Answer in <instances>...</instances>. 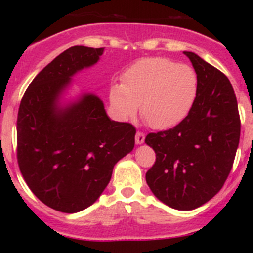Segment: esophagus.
Listing matches in <instances>:
<instances>
[{
	"instance_id": "esophagus-1",
	"label": "esophagus",
	"mask_w": 253,
	"mask_h": 253,
	"mask_svg": "<svg viewBox=\"0 0 253 253\" xmlns=\"http://www.w3.org/2000/svg\"><path fill=\"white\" fill-rule=\"evenodd\" d=\"M145 140V134L143 132H136L135 134V143L136 144H143Z\"/></svg>"
}]
</instances>
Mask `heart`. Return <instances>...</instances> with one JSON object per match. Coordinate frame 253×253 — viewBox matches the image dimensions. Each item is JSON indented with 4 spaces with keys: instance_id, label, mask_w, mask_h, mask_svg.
I'll return each instance as SVG.
<instances>
[{
    "instance_id": "1",
    "label": "heart",
    "mask_w": 253,
    "mask_h": 253,
    "mask_svg": "<svg viewBox=\"0 0 253 253\" xmlns=\"http://www.w3.org/2000/svg\"><path fill=\"white\" fill-rule=\"evenodd\" d=\"M123 83H113L108 101L113 114L127 121L141 115L151 127L168 129L184 120L197 92L195 71L167 58H144L123 74Z\"/></svg>"
}]
</instances>
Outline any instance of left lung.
<instances>
[{"label":"left lung","mask_w":253,"mask_h":253,"mask_svg":"<svg viewBox=\"0 0 253 253\" xmlns=\"http://www.w3.org/2000/svg\"><path fill=\"white\" fill-rule=\"evenodd\" d=\"M197 92L190 112L173 128L149 133L156 152L146 182L171 208L191 211L219 193L233 167L240 138L237 97L221 71L193 52Z\"/></svg>","instance_id":"8db88e82"}]
</instances>
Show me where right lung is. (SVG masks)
<instances>
[{"mask_svg":"<svg viewBox=\"0 0 253 253\" xmlns=\"http://www.w3.org/2000/svg\"><path fill=\"white\" fill-rule=\"evenodd\" d=\"M103 48L72 46L32 81L17 113V164L28 188L63 213L91 206L113 168L134 147L135 128L110 120L103 102L83 95L65 108L58 98L77 71L94 65Z\"/></svg>","mask_w":253,"mask_h":253,"instance_id":"right-lung-1","label":"right lung"}]
</instances>
